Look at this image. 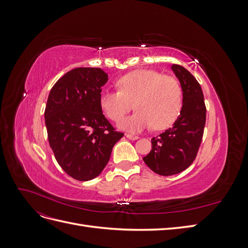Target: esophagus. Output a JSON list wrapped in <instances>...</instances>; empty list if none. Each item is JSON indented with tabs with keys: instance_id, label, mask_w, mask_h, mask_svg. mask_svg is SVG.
I'll use <instances>...</instances> for the list:
<instances>
[{
	"instance_id": "obj_1",
	"label": "esophagus",
	"mask_w": 248,
	"mask_h": 248,
	"mask_svg": "<svg viewBox=\"0 0 248 248\" xmlns=\"http://www.w3.org/2000/svg\"><path fill=\"white\" fill-rule=\"evenodd\" d=\"M125 136H126V138H127V139L132 140H139V139H140L138 136H132V134H129V133L125 134Z\"/></svg>"
}]
</instances>
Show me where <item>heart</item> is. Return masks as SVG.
Instances as JSON below:
<instances>
[{
	"label": "heart",
	"mask_w": 248,
	"mask_h": 248,
	"mask_svg": "<svg viewBox=\"0 0 248 248\" xmlns=\"http://www.w3.org/2000/svg\"><path fill=\"white\" fill-rule=\"evenodd\" d=\"M119 91H103L100 108L112 121H119L134 103L137 111L120 122V128L140 132L153 125L164 129L174 123L183 106V92L177 78L149 69L134 70L117 80Z\"/></svg>",
	"instance_id": "heart-1"
}]
</instances>
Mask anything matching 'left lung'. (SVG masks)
I'll return each mask as SVG.
<instances>
[{"mask_svg": "<svg viewBox=\"0 0 248 248\" xmlns=\"http://www.w3.org/2000/svg\"><path fill=\"white\" fill-rule=\"evenodd\" d=\"M171 70L182 88V109L172 127L151 140V151L142 158L161 176L179 174L193 162L206 123L204 95L198 80L183 66L172 64Z\"/></svg>", "mask_w": 248, "mask_h": 248, "instance_id": "1", "label": "left lung"}]
</instances>
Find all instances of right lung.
I'll list each match as a JSON object with an SVG mask.
<instances>
[{"mask_svg": "<svg viewBox=\"0 0 248 248\" xmlns=\"http://www.w3.org/2000/svg\"><path fill=\"white\" fill-rule=\"evenodd\" d=\"M108 76L100 68L78 67L51 88L44 119L49 146L60 167L73 179L89 181L100 175L118 132L102 114L101 88Z\"/></svg>", "mask_w": 248, "mask_h": 248, "instance_id": "add662e5", "label": "right lung"}]
</instances>
